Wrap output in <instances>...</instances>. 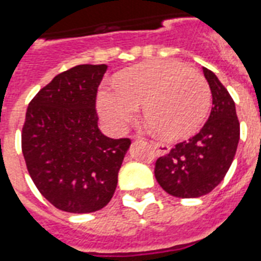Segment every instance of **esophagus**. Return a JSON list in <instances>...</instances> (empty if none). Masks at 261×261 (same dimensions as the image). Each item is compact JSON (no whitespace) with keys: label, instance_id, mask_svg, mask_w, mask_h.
Instances as JSON below:
<instances>
[{"label":"esophagus","instance_id":"obj_1","mask_svg":"<svg viewBox=\"0 0 261 261\" xmlns=\"http://www.w3.org/2000/svg\"><path fill=\"white\" fill-rule=\"evenodd\" d=\"M151 145L154 146L155 151H157V154L159 155H165L169 153V150H171V147L168 146V145H165V143H159V142H151Z\"/></svg>","mask_w":261,"mask_h":261}]
</instances>
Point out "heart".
Wrapping results in <instances>:
<instances>
[{
	"label": "heart",
	"mask_w": 261,
	"mask_h": 261,
	"mask_svg": "<svg viewBox=\"0 0 261 261\" xmlns=\"http://www.w3.org/2000/svg\"><path fill=\"white\" fill-rule=\"evenodd\" d=\"M210 87L194 69L173 61H149L123 70L115 87L98 93V111L111 131L126 130L143 104V118L167 139L187 138L210 108Z\"/></svg>",
	"instance_id": "1"
}]
</instances>
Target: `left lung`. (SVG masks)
Listing matches in <instances>:
<instances>
[{"label": "left lung", "mask_w": 261, "mask_h": 261, "mask_svg": "<svg viewBox=\"0 0 261 261\" xmlns=\"http://www.w3.org/2000/svg\"><path fill=\"white\" fill-rule=\"evenodd\" d=\"M203 73L213 96L210 116L198 134L155 163L157 181L176 198H199L214 190L229 171L240 141L233 98L213 71L203 67Z\"/></svg>", "instance_id": "left-lung-1"}]
</instances>
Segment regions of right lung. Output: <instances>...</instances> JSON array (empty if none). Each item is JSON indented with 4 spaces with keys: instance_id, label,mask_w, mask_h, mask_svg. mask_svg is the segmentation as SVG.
Here are the masks:
<instances>
[{
    "instance_id": "1",
    "label": "right lung",
    "mask_w": 261,
    "mask_h": 261,
    "mask_svg": "<svg viewBox=\"0 0 261 261\" xmlns=\"http://www.w3.org/2000/svg\"><path fill=\"white\" fill-rule=\"evenodd\" d=\"M107 67L79 65L55 75L27 110V169L40 194L67 213H93L110 203L131 145L108 138L97 126L96 93Z\"/></svg>"
}]
</instances>
